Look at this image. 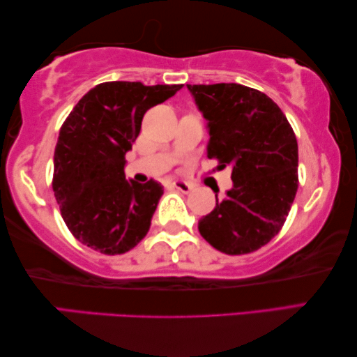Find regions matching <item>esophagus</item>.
<instances>
[{"label":"esophagus","instance_id":"esophagus-1","mask_svg":"<svg viewBox=\"0 0 357 357\" xmlns=\"http://www.w3.org/2000/svg\"><path fill=\"white\" fill-rule=\"evenodd\" d=\"M172 186H174L175 190L185 192V195H186V192H190V191L192 190V186H191L188 182H185V180H174Z\"/></svg>","mask_w":357,"mask_h":357}]
</instances>
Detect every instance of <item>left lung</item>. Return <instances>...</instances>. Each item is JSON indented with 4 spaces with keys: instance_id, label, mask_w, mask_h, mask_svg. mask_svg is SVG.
<instances>
[{
    "instance_id": "left-lung-1",
    "label": "left lung",
    "mask_w": 357,
    "mask_h": 357,
    "mask_svg": "<svg viewBox=\"0 0 357 357\" xmlns=\"http://www.w3.org/2000/svg\"><path fill=\"white\" fill-rule=\"evenodd\" d=\"M208 131V158L232 169V188L197 223L226 255H245L282 229L297 191V140L275 102L238 84L186 85ZM217 192V191H215Z\"/></svg>"
}]
</instances>
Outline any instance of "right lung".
I'll return each instance as SVG.
<instances>
[{
  "instance_id": "1",
  "label": "right lung",
  "mask_w": 357,
  "mask_h": 357,
  "mask_svg": "<svg viewBox=\"0 0 357 357\" xmlns=\"http://www.w3.org/2000/svg\"><path fill=\"white\" fill-rule=\"evenodd\" d=\"M183 85L104 82L75 104L54 155V192L73 236L102 255H121L147 236L161 183L125 175L144 114Z\"/></svg>"
}]
</instances>
